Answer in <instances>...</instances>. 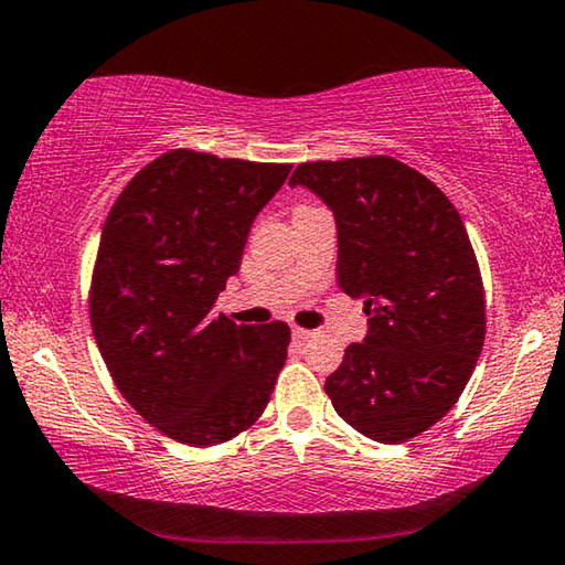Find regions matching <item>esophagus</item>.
I'll list each match as a JSON object with an SVG mask.
<instances>
[{
	"mask_svg": "<svg viewBox=\"0 0 565 565\" xmlns=\"http://www.w3.org/2000/svg\"><path fill=\"white\" fill-rule=\"evenodd\" d=\"M316 335H318L316 330H305V328H298V326L292 328V338L295 340H310V338H316Z\"/></svg>",
	"mask_w": 565,
	"mask_h": 565,
	"instance_id": "34e87169",
	"label": "esophagus"
}]
</instances>
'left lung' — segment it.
Wrapping results in <instances>:
<instances>
[{"mask_svg":"<svg viewBox=\"0 0 565 565\" xmlns=\"http://www.w3.org/2000/svg\"><path fill=\"white\" fill-rule=\"evenodd\" d=\"M290 184L335 212L338 282L370 316L328 375L332 408L387 446L420 436L458 403L486 340L463 220L436 182L387 154L302 162Z\"/></svg>","mask_w":565,"mask_h":565,"instance_id":"obj_1","label":"left lung"}]
</instances>
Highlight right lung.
Segmentation results:
<instances>
[{
    "label": "right lung",
    "mask_w": 565,
    "mask_h": 565,
    "mask_svg": "<svg viewBox=\"0 0 565 565\" xmlns=\"http://www.w3.org/2000/svg\"><path fill=\"white\" fill-rule=\"evenodd\" d=\"M292 164L170 150L127 182L89 285L97 348L125 401L164 436L207 448L260 418L290 328L212 316L253 220Z\"/></svg>",
    "instance_id": "1"
}]
</instances>
